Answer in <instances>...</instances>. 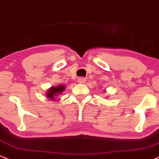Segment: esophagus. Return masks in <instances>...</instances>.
I'll use <instances>...</instances> for the list:
<instances>
[{
    "label": "esophagus",
    "mask_w": 159,
    "mask_h": 159,
    "mask_svg": "<svg viewBox=\"0 0 159 159\" xmlns=\"http://www.w3.org/2000/svg\"><path fill=\"white\" fill-rule=\"evenodd\" d=\"M85 80L84 77H79L78 78V83H85Z\"/></svg>",
    "instance_id": "34e87169"
}]
</instances>
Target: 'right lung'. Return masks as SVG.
Wrapping results in <instances>:
<instances>
[{
	"mask_svg": "<svg viewBox=\"0 0 159 159\" xmlns=\"http://www.w3.org/2000/svg\"><path fill=\"white\" fill-rule=\"evenodd\" d=\"M65 87L64 85H59L58 87H52L50 88L48 91V92L47 93V97L48 98H50L51 100H54V97L57 96L58 94H60L64 91Z\"/></svg>",
	"mask_w": 159,
	"mask_h": 159,
	"instance_id": "right-lung-1",
	"label": "right lung"
}]
</instances>
